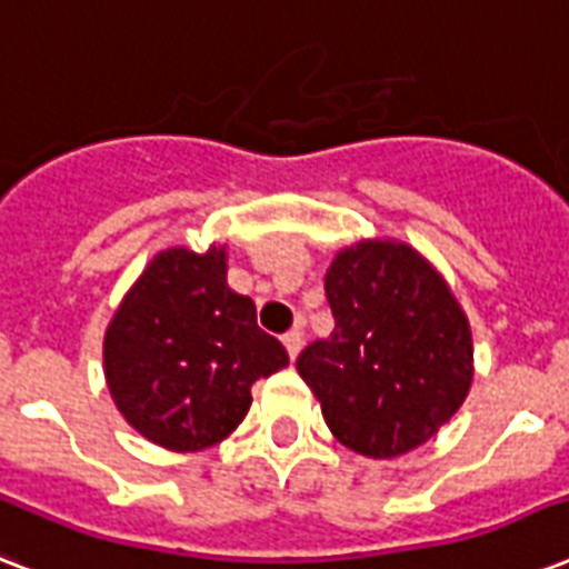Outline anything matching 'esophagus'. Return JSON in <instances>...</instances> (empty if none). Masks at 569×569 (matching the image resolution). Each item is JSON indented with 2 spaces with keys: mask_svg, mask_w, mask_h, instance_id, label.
<instances>
[{
  "mask_svg": "<svg viewBox=\"0 0 569 569\" xmlns=\"http://www.w3.org/2000/svg\"><path fill=\"white\" fill-rule=\"evenodd\" d=\"M283 346H286V351H289V357H292V360L301 355V346H303L301 328H292L289 333H283Z\"/></svg>",
  "mask_w": 569,
  "mask_h": 569,
  "instance_id": "esophagus-1",
  "label": "esophagus"
}]
</instances>
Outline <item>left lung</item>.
I'll use <instances>...</instances> for the list:
<instances>
[{
  "label": "left lung",
  "instance_id": "8db88e82",
  "mask_svg": "<svg viewBox=\"0 0 569 569\" xmlns=\"http://www.w3.org/2000/svg\"><path fill=\"white\" fill-rule=\"evenodd\" d=\"M337 328L298 357L330 433L389 460L419 449L472 387V330L446 277L398 239H360L325 274Z\"/></svg>",
  "mask_w": 569,
  "mask_h": 569
}]
</instances>
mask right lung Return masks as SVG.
<instances>
[{"mask_svg": "<svg viewBox=\"0 0 569 569\" xmlns=\"http://www.w3.org/2000/svg\"><path fill=\"white\" fill-rule=\"evenodd\" d=\"M289 366L257 325L248 295L227 286V244L159 250L111 316L102 372L120 416L168 451L227 440L250 410V387Z\"/></svg>", "mask_w": 569, "mask_h": 569, "instance_id": "add662e5", "label": "right lung"}]
</instances>
